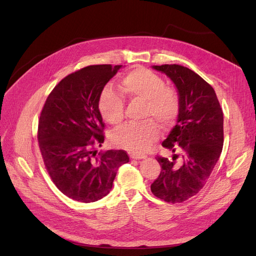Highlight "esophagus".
<instances>
[{
    "label": "esophagus",
    "instance_id": "1",
    "mask_svg": "<svg viewBox=\"0 0 256 256\" xmlns=\"http://www.w3.org/2000/svg\"><path fill=\"white\" fill-rule=\"evenodd\" d=\"M130 158L131 159H144V158H146V156H145V154H141L131 152L130 154Z\"/></svg>",
    "mask_w": 256,
    "mask_h": 256
}]
</instances>
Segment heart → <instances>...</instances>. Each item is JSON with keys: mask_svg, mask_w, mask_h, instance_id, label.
Listing matches in <instances>:
<instances>
[{"mask_svg": "<svg viewBox=\"0 0 256 256\" xmlns=\"http://www.w3.org/2000/svg\"><path fill=\"white\" fill-rule=\"evenodd\" d=\"M120 88L129 99L144 100L142 118L146 120L115 129L111 140L116 146L129 152H144L160 136L158 123L166 129L177 120L182 106L180 95L175 88L166 85L162 76L144 67H136L124 76ZM98 109L102 118L111 125H118L124 120V99L111 88L102 92Z\"/></svg>", "mask_w": 256, "mask_h": 256, "instance_id": "b5f03b06", "label": "heart"}]
</instances>
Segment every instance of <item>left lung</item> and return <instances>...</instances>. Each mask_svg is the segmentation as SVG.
Masks as SVG:
<instances>
[{"label": "left lung", "mask_w": 256, "mask_h": 256, "mask_svg": "<svg viewBox=\"0 0 256 256\" xmlns=\"http://www.w3.org/2000/svg\"><path fill=\"white\" fill-rule=\"evenodd\" d=\"M166 74L180 95L177 124L162 146L172 158L157 156L161 166L150 190L168 203H182L204 187L223 147V112L210 84L191 69L176 64L152 66Z\"/></svg>", "instance_id": "8db88e82"}]
</instances>
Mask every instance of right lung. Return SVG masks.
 <instances>
[{"label":"right lung","instance_id":"obj_1","mask_svg":"<svg viewBox=\"0 0 256 256\" xmlns=\"http://www.w3.org/2000/svg\"><path fill=\"white\" fill-rule=\"evenodd\" d=\"M122 65H90L74 72L52 90L38 120V144L52 182L68 198L82 203L102 198L112 189L125 150L97 154L104 141L98 100Z\"/></svg>","mask_w":256,"mask_h":256}]
</instances>
